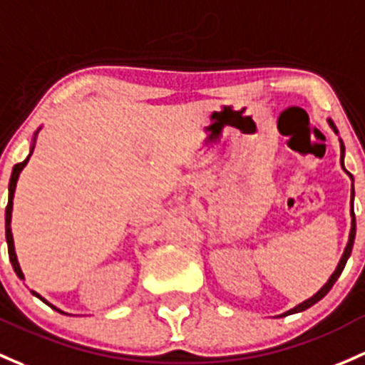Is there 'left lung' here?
<instances>
[{
	"mask_svg": "<svg viewBox=\"0 0 365 365\" xmlns=\"http://www.w3.org/2000/svg\"><path fill=\"white\" fill-rule=\"evenodd\" d=\"M329 124H331V128L334 129V131L337 133V129H336L334 122H332V120H329ZM343 155H344V147H343V143H341V166L344 168V164H343ZM344 171H346V170H344ZM346 173H348V171H346ZM348 175H350V173H348ZM350 176H351V175H350ZM354 194H355V192H354V189H351V231H350V241H348L346 248H344V253H343V257H341L339 264H337L336 271H334V273H332L331 278H329V282L325 283V285L322 287V289L318 290V292L314 294L313 297H309L308 301L301 302V304H299V306H295L294 309H290V312H287L285 314L299 313V312H304V309L312 308V306L314 304V302H318V301H320L322 297H325V295H327L329 290H331V289H332V285H334V283H336V279L339 278V274H341V273H343L344 266H346V260H348V257H350V253H351V248H354V241H355V231H356V224H355V213H354Z\"/></svg>",
	"mask_w": 365,
	"mask_h": 365,
	"instance_id": "8db88e82",
	"label": "left lung"
}]
</instances>
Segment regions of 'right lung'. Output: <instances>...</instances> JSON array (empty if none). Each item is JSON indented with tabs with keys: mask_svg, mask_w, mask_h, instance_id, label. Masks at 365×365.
Wrapping results in <instances>:
<instances>
[{
	"mask_svg": "<svg viewBox=\"0 0 365 365\" xmlns=\"http://www.w3.org/2000/svg\"><path fill=\"white\" fill-rule=\"evenodd\" d=\"M29 157H31V153L28 155V159L22 160V163L15 164V166H14V171H11L10 183H9V205H6V212H5V234H6V243H9V257H10L11 267H14L15 274H17L19 278H24V274H22L21 267H19L17 257H15V252H14V237H11V229H10V220H11V205H14V202H11V199H14V192H15V185H17L19 173H21V171H22V168H24L26 164H28ZM33 294L36 295L38 299H41V301H43V302H47V301H45L43 297H40V295H38L36 292H33ZM47 304H48V302H47ZM52 308H53V306H52ZM53 309H56V312H59V309H57V308H53ZM59 313H63V312H59Z\"/></svg>",
	"mask_w": 365,
	"mask_h": 365,
	"instance_id": "obj_1",
	"label": "right lung"
}]
</instances>
